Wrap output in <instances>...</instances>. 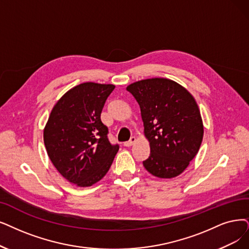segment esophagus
I'll use <instances>...</instances> for the list:
<instances>
[{
    "mask_svg": "<svg viewBox=\"0 0 249 249\" xmlns=\"http://www.w3.org/2000/svg\"><path fill=\"white\" fill-rule=\"evenodd\" d=\"M136 142V138L135 137H132L130 140L128 141H126V142H124V145L125 146V147H130V146H132V145H134V143Z\"/></svg>",
    "mask_w": 249,
    "mask_h": 249,
    "instance_id": "1",
    "label": "esophagus"
}]
</instances>
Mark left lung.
Listing matches in <instances>:
<instances>
[{"label":"left lung","mask_w":249,"mask_h":249,"mask_svg":"<svg viewBox=\"0 0 249 249\" xmlns=\"http://www.w3.org/2000/svg\"><path fill=\"white\" fill-rule=\"evenodd\" d=\"M141 108L150 155L143 165L151 175L171 178L182 174L199 150L203 124L193 96L171 79L155 77L127 86Z\"/></svg>","instance_id":"1"}]
</instances>
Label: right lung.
Returning a JSON list of instances; mask_svg holds the SVG:
<instances>
[{"label": "right lung", "instance_id": "add662e5", "mask_svg": "<svg viewBox=\"0 0 249 249\" xmlns=\"http://www.w3.org/2000/svg\"><path fill=\"white\" fill-rule=\"evenodd\" d=\"M115 86L84 83L66 92L53 107L44 143L56 170L79 187L97 183L110 168L118 144L108 140L101 122L106 99Z\"/></svg>", "mask_w": 249, "mask_h": 249}]
</instances>
